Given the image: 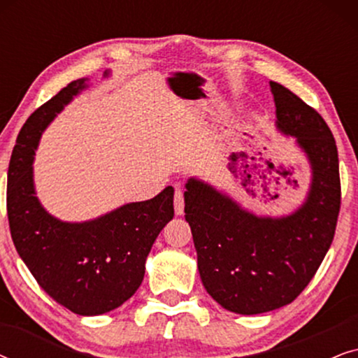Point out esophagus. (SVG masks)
I'll list each match as a JSON object with an SVG mask.
<instances>
[{
    "instance_id": "esophagus-1",
    "label": "esophagus",
    "mask_w": 358,
    "mask_h": 358,
    "mask_svg": "<svg viewBox=\"0 0 358 358\" xmlns=\"http://www.w3.org/2000/svg\"><path fill=\"white\" fill-rule=\"evenodd\" d=\"M174 212L176 215H182L184 213V194L182 190H176L174 194Z\"/></svg>"
}]
</instances>
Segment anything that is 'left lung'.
I'll list each match as a JSON object with an SVG mask.
<instances>
[{
  "mask_svg": "<svg viewBox=\"0 0 358 358\" xmlns=\"http://www.w3.org/2000/svg\"><path fill=\"white\" fill-rule=\"evenodd\" d=\"M275 127L293 136L311 168L306 199L295 212L259 217L203 180L185 184V220L208 295L224 310L261 315L292 303L315 277L334 238L341 208L339 156L317 112L271 81Z\"/></svg>",
  "mask_w": 358,
  "mask_h": 358,
  "instance_id": "8db88e82",
  "label": "left lung"
}]
</instances>
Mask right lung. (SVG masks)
<instances>
[{"mask_svg": "<svg viewBox=\"0 0 358 358\" xmlns=\"http://www.w3.org/2000/svg\"><path fill=\"white\" fill-rule=\"evenodd\" d=\"M86 87L87 78L71 81L24 124L9 161L8 220L16 251L38 285L76 315L97 316L138 290L151 246L174 217V189L87 222H63L43 208L34 155L43 130Z\"/></svg>", "mask_w": 358, "mask_h": 358, "instance_id": "obj_1", "label": "right lung"}]
</instances>
